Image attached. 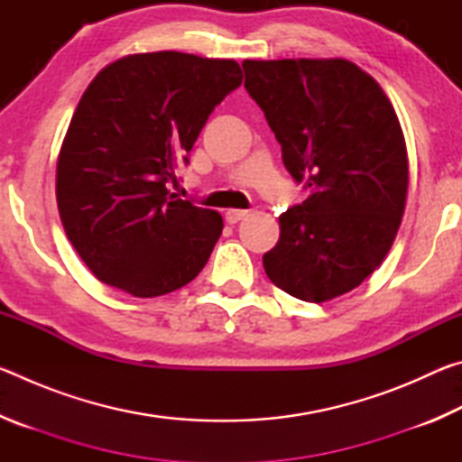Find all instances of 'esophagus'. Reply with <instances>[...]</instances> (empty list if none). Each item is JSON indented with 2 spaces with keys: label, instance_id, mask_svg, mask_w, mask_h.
<instances>
[{
  "label": "esophagus",
  "instance_id": "obj_1",
  "mask_svg": "<svg viewBox=\"0 0 462 462\" xmlns=\"http://www.w3.org/2000/svg\"><path fill=\"white\" fill-rule=\"evenodd\" d=\"M246 209H228V212H226V222H230V224H236V222H240L242 217H246Z\"/></svg>",
  "mask_w": 462,
  "mask_h": 462
}]
</instances>
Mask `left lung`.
<instances>
[{
  "label": "left lung",
  "instance_id": "left-lung-1",
  "mask_svg": "<svg viewBox=\"0 0 462 462\" xmlns=\"http://www.w3.org/2000/svg\"><path fill=\"white\" fill-rule=\"evenodd\" d=\"M245 88L308 199L279 216L269 279L303 301L353 291L385 259L408 199V148L385 91L346 59L242 62Z\"/></svg>",
  "mask_w": 462,
  "mask_h": 462
}]
</instances>
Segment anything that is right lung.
<instances>
[{"mask_svg":"<svg viewBox=\"0 0 462 462\" xmlns=\"http://www.w3.org/2000/svg\"><path fill=\"white\" fill-rule=\"evenodd\" d=\"M242 83L232 59L177 51L109 62L77 104L57 159V206L77 254L134 297L199 275L224 220L167 189L212 109Z\"/></svg>","mask_w":462,"mask_h":462,"instance_id":"add662e5","label":"right lung"}]
</instances>
